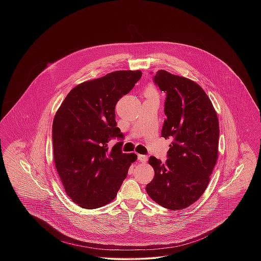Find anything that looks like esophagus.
<instances>
[{
  "label": "esophagus",
  "instance_id": "obj_1",
  "mask_svg": "<svg viewBox=\"0 0 261 261\" xmlns=\"http://www.w3.org/2000/svg\"><path fill=\"white\" fill-rule=\"evenodd\" d=\"M138 160H139L140 162H142V163H147L148 156L145 155V154H139V155H138Z\"/></svg>",
  "mask_w": 261,
  "mask_h": 261
}]
</instances>
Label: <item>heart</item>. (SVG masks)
Returning <instances> with one entry per match:
<instances>
[{
	"mask_svg": "<svg viewBox=\"0 0 261 261\" xmlns=\"http://www.w3.org/2000/svg\"><path fill=\"white\" fill-rule=\"evenodd\" d=\"M147 94H148V95H154V94H155V91H154L153 88H149V89L147 90Z\"/></svg>",
	"mask_w": 261,
	"mask_h": 261,
	"instance_id": "heart-1",
	"label": "heart"
}]
</instances>
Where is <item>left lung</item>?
<instances>
[{
  "label": "left lung",
  "mask_w": 261,
  "mask_h": 261,
  "mask_svg": "<svg viewBox=\"0 0 261 261\" xmlns=\"http://www.w3.org/2000/svg\"><path fill=\"white\" fill-rule=\"evenodd\" d=\"M153 82L166 92L162 137L171 139L165 163L150 156L154 177L146 190L159 205L181 210L205 192L218 159L219 121L211 100L196 82L159 70Z\"/></svg>",
  "instance_id": "8db88e82"
}]
</instances>
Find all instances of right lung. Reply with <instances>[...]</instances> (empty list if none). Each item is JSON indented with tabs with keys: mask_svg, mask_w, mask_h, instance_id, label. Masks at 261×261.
Masks as SVG:
<instances>
[{
	"mask_svg": "<svg viewBox=\"0 0 261 261\" xmlns=\"http://www.w3.org/2000/svg\"><path fill=\"white\" fill-rule=\"evenodd\" d=\"M142 71L120 70L85 81L67 94L52 125L54 163L69 198L85 209L115 198L136 153H124L115 105L141 79Z\"/></svg>",
	"mask_w": 261,
	"mask_h": 261,
	"instance_id": "1",
	"label": "right lung"
}]
</instances>
